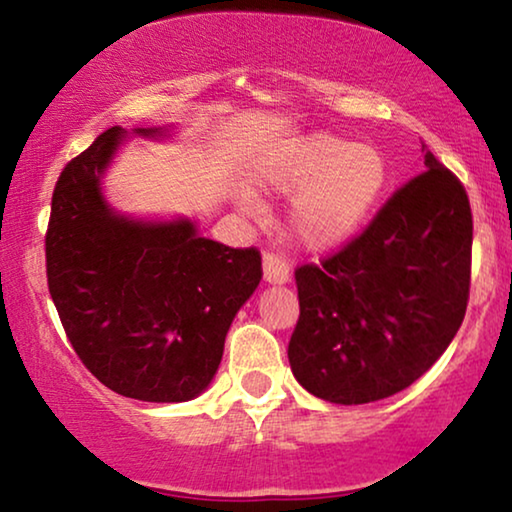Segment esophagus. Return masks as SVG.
<instances>
[{
  "mask_svg": "<svg viewBox=\"0 0 512 512\" xmlns=\"http://www.w3.org/2000/svg\"><path fill=\"white\" fill-rule=\"evenodd\" d=\"M263 277L268 284H286L289 282V265L268 251L263 256Z\"/></svg>",
  "mask_w": 512,
  "mask_h": 512,
  "instance_id": "esophagus-1",
  "label": "esophagus"
}]
</instances>
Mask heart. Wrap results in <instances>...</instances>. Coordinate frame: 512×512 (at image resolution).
<instances>
[{
    "label": "heart",
    "instance_id": "1",
    "mask_svg": "<svg viewBox=\"0 0 512 512\" xmlns=\"http://www.w3.org/2000/svg\"><path fill=\"white\" fill-rule=\"evenodd\" d=\"M258 181L268 191L295 195L291 226L312 251L338 249L366 226L389 184L387 156L373 144H354L331 132L286 139L265 160ZM242 209L261 216L254 193H242Z\"/></svg>",
    "mask_w": 512,
    "mask_h": 512
}]
</instances>
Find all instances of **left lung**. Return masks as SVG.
Listing matches in <instances>:
<instances>
[{"instance_id":"1","label":"left lung","mask_w":512,"mask_h":512,"mask_svg":"<svg viewBox=\"0 0 512 512\" xmlns=\"http://www.w3.org/2000/svg\"><path fill=\"white\" fill-rule=\"evenodd\" d=\"M424 165L356 240L296 270L289 363L303 389L328 403H373L410 387L464 321L471 205L431 151Z\"/></svg>"}]
</instances>
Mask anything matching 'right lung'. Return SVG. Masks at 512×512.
Returning a JSON list of instances; mask_svg holds the SVG:
<instances>
[{"label": "right lung", "mask_w": 512, "mask_h": 512, "mask_svg": "<svg viewBox=\"0 0 512 512\" xmlns=\"http://www.w3.org/2000/svg\"><path fill=\"white\" fill-rule=\"evenodd\" d=\"M128 137L109 128L62 170L46 233L48 291L74 352L104 387L184 403L214 380L228 328L261 282V254L207 240L188 216L118 212L102 179Z\"/></svg>", "instance_id": "obj_1"}]
</instances>
